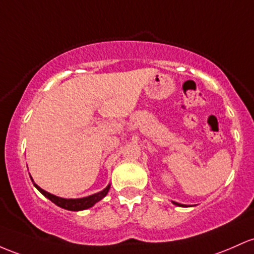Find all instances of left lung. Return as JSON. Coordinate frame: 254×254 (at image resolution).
<instances>
[{"instance_id":"left-lung-1","label":"left lung","mask_w":254,"mask_h":254,"mask_svg":"<svg viewBox=\"0 0 254 254\" xmlns=\"http://www.w3.org/2000/svg\"><path fill=\"white\" fill-rule=\"evenodd\" d=\"M172 202H174V204H175V205H177V206H185V205H182V204H178V202H175V201H172Z\"/></svg>"}]
</instances>
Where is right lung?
<instances>
[{"mask_svg": "<svg viewBox=\"0 0 254 254\" xmlns=\"http://www.w3.org/2000/svg\"><path fill=\"white\" fill-rule=\"evenodd\" d=\"M32 180V178H31ZM33 182V181H32ZM33 186L41 191L42 194L44 195L46 197H48L52 202H54L55 205H58L61 208H65V210L68 211H82V210H86V208L91 207L96 204L97 201H100L101 199L107 195L108 190H110V185H108L104 190L99 191V193L93 194V195H89V196L85 197H80V199H64V197H59V196H55V195L48 193V191L43 190V189L40 188L35 182H33Z\"/></svg>", "mask_w": 254, "mask_h": 254, "instance_id": "right-lung-1", "label": "right lung"}]
</instances>
